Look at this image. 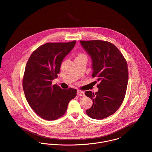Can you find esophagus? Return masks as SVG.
Segmentation results:
<instances>
[{
  "mask_svg": "<svg viewBox=\"0 0 152 152\" xmlns=\"http://www.w3.org/2000/svg\"><path fill=\"white\" fill-rule=\"evenodd\" d=\"M77 95L78 96H85V93L83 91L80 90H77Z\"/></svg>",
  "mask_w": 152,
  "mask_h": 152,
  "instance_id": "34e87169",
  "label": "esophagus"
}]
</instances>
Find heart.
Here are the masks:
<instances>
[{
  "label": "heart",
  "instance_id": "b5f03b06",
  "mask_svg": "<svg viewBox=\"0 0 152 152\" xmlns=\"http://www.w3.org/2000/svg\"><path fill=\"white\" fill-rule=\"evenodd\" d=\"M82 56H85V54H84L83 53H79L77 56V57H82Z\"/></svg>",
  "mask_w": 152,
  "mask_h": 152
}]
</instances>
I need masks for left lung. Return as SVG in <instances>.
<instances>
[{
  "label": "left lung",
  "mask_w": 152,
  "mask_h": 152,
  "mask_svg": "<svg viewBox=\"0 0 152 152\" xmlns=\"http://www.w3.org/2000/svg\"><path fill=\"white\" fill-rule=\"evenodd\" d=\"M92 60V77H97L98 91H86L93 102L86 110L88 116L102 119L115 113L125 96L128 80V64L118 48L104 40H80Z\"/></svg>",
  "instance_id": "1"
}]
</instances>
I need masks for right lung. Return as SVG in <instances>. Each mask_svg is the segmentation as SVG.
Masks as SVG:
<instances>
[{
  "label": "right lung",
  "mask_w": 152,
  "mask_h": 152,
  "mask_svg": "<svg viewBox=\"0 0 152 152\" xmlns=\"http://www.w3.org/2000/svg\"><path fill=\"white\" fill-rule=\"evenodd\" d=\"M75 44L76 40L43 44L34 50L26 66L23 88L26 99L34 112L45 120L61 117L70 101L76 96L75 89H63L52 84L60 73L64 58Z\"/></svg>",
  "instance_id": "add662e5"
}]
</instances>
